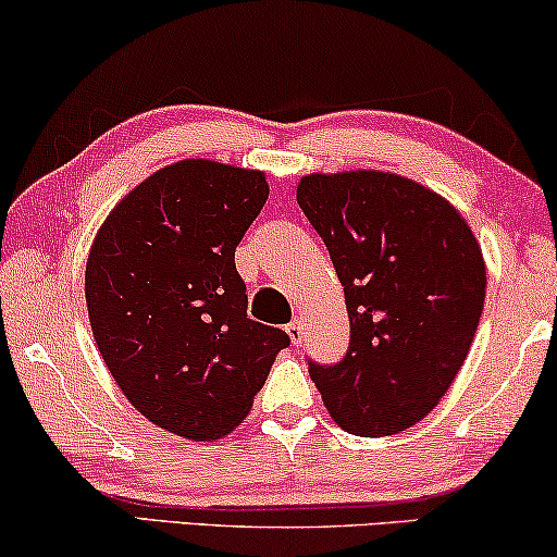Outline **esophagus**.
Wrapping results in <instances>:
<instances>
[{
  "instance_id": "1",
  "label": "esophagus",
  "mask_w": 557,
  "mask_h": 557,
  "mask_svg": "<svg viewBox=\"0 0 557 557\" xmlns=\"http://www.w3.org/2000/svg\"><path fill=\"white\" fill-rule=\"evenodd\" d=\"M286 334L288 337H292V342L296 347L301 345V334H304V324H301V319H294L292 324H286Z\"/></svg>"
}]
</instances>
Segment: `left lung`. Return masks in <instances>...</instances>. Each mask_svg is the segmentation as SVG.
Listing matches in <instances>:
<instances>
[{"mask_svg":"<svg viewBox=\"0 0 557 557\" xmlns=\"http://www.w3.org/2000/svg\"><path fill=\"white\" fill-rule=\"evenodd\" d=\"M296 202L345 286L349 349L309 362L330 416L364 438L423 421L459 375L484 309L482 248L451 202L393 172L307 174Z\"/></svg>","mask_w":557,"mask_h":557,"instance_id":"1","label":"left lung"}]
</instances>
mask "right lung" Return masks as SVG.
<instances>
[{
	"label": "right lung",
	"instance_id": "add662e5",
	"mask_svg": "<svg viewBox=\"0 0 557 557\" xmlns=\"http://www.w3.org/2000/svg\"><path fill=\"white\" fill-rule=\"evenodd\" d=\"M269 200L258 170L182 159L136 185L86 263L94 339L126 400L189 441L231 433L288 334L248 319L235 248Z\"/></svg>",
	"mask_w": 557,
	"mask_h": 557
}]
</instances>
